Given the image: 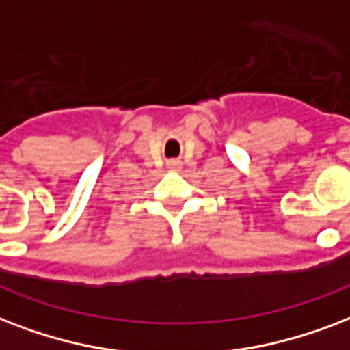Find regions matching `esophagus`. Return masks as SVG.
<instances>
[{
    "label": "esophagus",
    "instance_id": "esophagus-1",
    "mask_svg": "<svg viewBox=\"0 0 350 350\" xmlns=\"http://www.w3.org/2000/svg\"><path fill=\"white\" fill-rule=\"evenodd\" d=\"M167 166L177 172V170H180V166H183V164H180V161H178V159H173V161L167 162Z\"/></svg>",
    "mask_w": 350,
    "mask_h": 350
}]
</instances>
